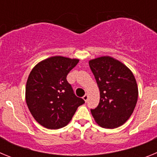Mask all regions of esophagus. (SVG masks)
<instances>
[{"instance_id": "1", "label": "esophagus", "mask_w": 157, "mask_h": 157, "mask_svg": "<svg viewBox=\"0 0 157 157\" xmlns=\"http://www.w3.org/2000/svg\"><path fill=\"white\" fill-rule=\"evenodd\" d=\"M83 100L85 101H87V100H88V94H85V95L83 96Z\"/></svg>"}]
</instances>
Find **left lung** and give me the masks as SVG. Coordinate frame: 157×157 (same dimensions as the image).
I'll list each match as a JSON object with an SVG mask.
<instances>
[{"label":"left lung","mask_w":157,"mask_h":157,"mask_svg":"<svg viewBox=\"0 0 157 157\" xmlns=\"http://www.w3.org/2000/svg\"><path fill=\"white\" fill-rule=\"evenodd\" d=\"M100 90L99 105L91 109L98 125L114 129L125 123L134 110L138 97L135 78L131 71L110 56L89 61Z\"/></svg>","instance_id":"8db88e82"}]
</instances>
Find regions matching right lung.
<instances>
[{"label": "right lung", "mask_w": 157, "mask_h": 157, "mask_svg": "<svg viewBox=\"0 0 157 157\" xmlns=\"http://www.w3.org/2000/svg\"><path fill=\"white\" fill-rule=\"evenodd\" d=\"M78 59L52 56L37 63L29 75L26 101L33 117L48 129L62 128L85 101L75 94L67 75Z\"/></svg>", "instance_id": "obj_1"}]
</instances>
